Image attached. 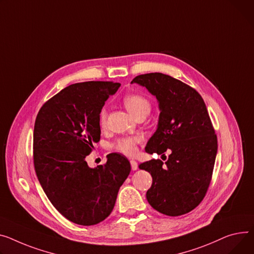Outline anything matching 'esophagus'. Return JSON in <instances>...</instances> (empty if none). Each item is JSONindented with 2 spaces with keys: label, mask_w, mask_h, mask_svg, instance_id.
Instances as JSON below:
<instances>
[{
  "label": "esophagus",
  "mask_w": 254,
  "mask_h": 254,
  "mask_svg": "<svg viewBox=\"0 0 254 254\" xmlns=\"http://www.w3.org/2000/svg\"><path fill=\"white\" fill-rule=\"evenodd\" d=\"M129 162H130V167H131V170H132V171H137V170H138V163H137V161H136V160H133V159H131Z\"/></svg>",
  "instance_id": "obj_1"
}]
</instances>
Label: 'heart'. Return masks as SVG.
<instances>
[{
	"label": "heart",
	"instance_id": "b5f03b06",
	"mask_svg": "<svg viewBox=\"0 0 254 254\" xmlns=\"http://www.w3.org/2000/svg\"><path fill=\"white\" fill-rule=\"evenodd\" d=\"M124 104L128 113L136 118L141 114H148L151 109L149 100L140 94H130L124 98ZM107 118L106 108H102L99 113V122L101 126H104ZM142 141L141 137L134 136L128 138H122L114 144V148L122 154L131 156L137 152V144Z\"/></svg>",
	"mask_w": 254,
	"mask_h": 254
}]
</instances>
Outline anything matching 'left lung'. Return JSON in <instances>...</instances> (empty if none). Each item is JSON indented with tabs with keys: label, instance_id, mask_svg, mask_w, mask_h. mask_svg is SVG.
I'll use <instances>...</instances> for the list:
<instances>
[{
	"label": "left lung",
	"instance_id": "8db88e82",
	"mask_svg": "<svg viewBox=\"0 0 254 254\" xmlns=\"http://www.w3.org/2000/svg\"><path fill=\"white\" fill-rule=\"evenodd\" d=\"M153 95L159 107L155 132L147 142L149 154H171L165 163L152 159L139 164L152 176L146 193L157 211L178 216L194 209L204 198L210 184L217 152V140L203 99L188 84L163 73L134 77Z\"/></svg>",
	"mask_w": 254,
	"mask_h": 254
}]
</instances>
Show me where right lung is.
I'll use <instances>...</instances> for the list:
<instances>
[{"mask_svg": "<svg viewBox=\"0 0 254 254\" xmlns=\"http://www.w3.org/2000/svg\"><path fill=\"white\" fill-rule=\"evenodd\" d=\"M121 83L86 81L66 87L46 102L33 129V162L54 207L70 222L99 224L111 213L118 190L130 172L128 160L107 155L90 167L86 157L100 141L99 113Z\"/></svg>", "mask_w": 254, "mask_h": 254, "instance_id": "add662e5", "label": "right lung"}]
</instances>
